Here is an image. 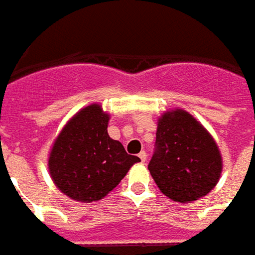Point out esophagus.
<instances>
[{"label":"esophagus","instance_id":"esophagus-1","mask_svg":"<svg viewBox=\"0 0 255 255\" xmlns=\"http://www.w3.org/2000/svg\"><path fill=\"white\" fill-rule=\"evenodd\" d=\"M139 159H140V162H142V163L146 162V159H147V153H146V152L139 153Z\"/></svg>","mask_w":255,"mask_h":255}]
</instances>
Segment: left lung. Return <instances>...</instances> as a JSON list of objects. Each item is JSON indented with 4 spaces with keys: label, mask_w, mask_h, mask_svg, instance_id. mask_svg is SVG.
<instances>
[{
    "label": "left lung",
    "mask_w": 255,
    "mask_h": 255,
    "mask_svg": "<svg viewBox=\"0 0 255 255\" xmlns=\"http://www.w3.org/2000/svg\"><path fill=\"white\" fill-rule=\"evenodd\" d=\"M149 170L169 199L189 203L206 196L221 174V154L209 132L186 111L164 113L157 122Z\"/></svg>",
    "instance_id": "1"
}]
</instances>
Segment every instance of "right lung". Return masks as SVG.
<instances>
[{"instance_id":"add662e5","label":"right lung","mask_w":255,"mask_h":255,"mask_svg":"<svg viewBox=\"0 0 255 255\" xmlns=\"http://www.w3.org/2000/svg\"><path fill=\"white\" fill-rule=\"evenodd\" d=\"M109 116L91 105L66 123L49 156V173L59 190L78 201L91 203L113 190L137 156L108 134Z\"/></svg>"}]
</instances>
